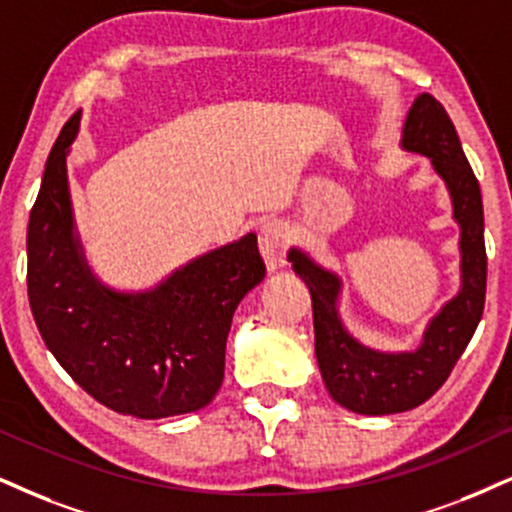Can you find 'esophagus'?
I'll return each mask as SVG.
<instances>
[{"mask_svg":"<svg viewBox=\"0 0 512 512\" xmlns=\"http://www.w3.org/2000/svg\"><path fill=\"white\" fill-rule=\"evenodd\" d=\"M258 246H261V254L266 258L268 270H277L285 266V254L289 249V230L277 220L261 225L258 232Z\"/></svg>","mask_w":512,"mask_h":512,"instance_id":"34e87169","label":"esophagus"}]
</instances>
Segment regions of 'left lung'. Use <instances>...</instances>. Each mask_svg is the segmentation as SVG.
<instances>
[{
  "instance_id": "obj_1",
  "label": "left lung",
  "mask_w": 512,
  "mask_h": 512,
  "mask_svg": "<svg viewBox=\"0 0 512 512\" xmlns=\"http://www.w3.org/2000/svg\"><path fill=\"white\" fill-rule=\"evenodd\" d=\"M401 147L430 156L451 192L453 218L460 225V280L463 287L425 330L415 351L382 353L358 344L337 313L339 277L289 251L296 275L313 299L315 356L327 391L339 406L361 415L403 413L425 403L449 380L453 365L470 344L487 296V249L479 182L472 173L449 113L432 94H420L403 125Z\"/></svg>"
}]
</instances>
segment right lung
<instances>
[{
  "instance_id": "obj_1",
  "label": "right lung",
  "mask_w": 512,
  "mask_h": 512,
  "mask_svg": "<svg viewBox=\"0 0 512 512\" xmlns=\"http://www.w3.org/2000/svg\"><path fill=\"white\" fill-rule=\"evenodd\" d=\"M73 113L49 151L28 223V299L47 349L106 408L156 420L192 413L223 384L232 315L266 277L256 235L220 246L149 292L104 287L73 232L66 156Z\"/></svg>"
}]
</instances>
